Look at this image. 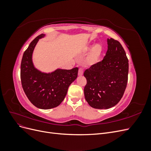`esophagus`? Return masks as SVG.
Listing matches in <instances>:
<instances>
[{"instance_id": "34e87169", "label": "esophagus", "mask_w": 151, "mask_h": 151, "mask_svg": "<svg viewBox=\"0 0 151 151\" xmlns=\"http://www.w3.org/2000/svg\"><path fill=\"white\" fill-rule=\"evenodd\" d=\"M83 70L82 68H79V72H78V76H82L83 75Z\"/></svg>"}]
</instances>
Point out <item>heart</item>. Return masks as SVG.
Instances as JSON below:
<instances>
[{
    "mask_svg": "<svg viewBox=\"0 0 151 151\" xmlns=\"http://www.w3.org/2000/svg\"><path fill=\"white\" fill-rule=\"evenodd\" d=\"M90 51L91 52L86 59L87 65H93L96 64L101 60L103 54V47H102V45L99 44H91L85 48L84 50V53H88Z\"/></svg>",
    "mask_w": 151,
    "mask_h": 151,
    "instance_id": "heart-1",
    "label": "heart"
}]
</instances>
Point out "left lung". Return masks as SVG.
Instances as JSON below:
<instances>
[{
	"mask_svg": "<svg viewBox=\"0 0 151 151\" xmlns=\"http://www.w3.org/2000/svg\"><path fill=\"white\" fill-rule=\"evenodd\" d=\"M103 60L86 69L84 93L87 102L96 109H108L120 101L126 89L129 60L119 42L107 39Z\"/></svg>",
	"mask_w": 151,
	"mask_h": 151,
	"instance_id": "left-lung-1",
	"label": "left lung"
}]
</instances>
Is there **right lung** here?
I'll list each match as a JSON object with an SVG mask.
<instances>
[{
	"label": "right lung",
	"instance_id": "1",
	"mask_svg": "<svg viewBox=\"0 0 151 151\" xmlns=\"http://www.w3.org/2000/svg\"><path fill=\"white\" fill-rule=\"evenodd\" d=\"M45 36L41 34L37 36L24 52L21 64V80L31 103L38 108L48 109L58 106L64 99L68 87L77 77L79 68H57L48 73L36 68L33 62V53L39 40Z\"/></svg>",
	"mask_w": 151,
	"mask_h": 151
}]
</instances>
